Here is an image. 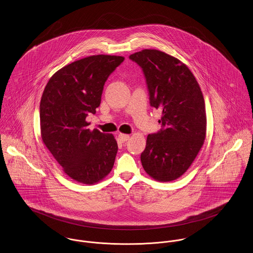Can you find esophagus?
Listing matches in <instances>:
<instances>
[{"label": "esophagus", "mask_w": 253, "mask_h": 253, "mask_svg": "<svg viewBox=\"0 0 253 253\" xmlns=\"http://www.w3.org/2000/svg\"><path fill=\"white\" fill-rule=\"evenodd\" d=\"M118 138H119V140L121 141V142H126V141H127L128 140V138H129V135L128 134H125V133H120L119 135H118Z\"/></svg>", "instance_id": "1"}]
</instances>
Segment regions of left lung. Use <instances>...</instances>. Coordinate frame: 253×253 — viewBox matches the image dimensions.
<instances>
[{
	"mask_svg": "<svg viewBox=\"0 0 253 253\" xmlns=\"http://www.w3.org/2000/svg\"><path fill=\"white\" fill-rule=\"evenodd\" d=\"M143 70L150 104L162 110L163 128L147 136L141 163L155 180L179 178L190 168L207 136L206 105L201 87L179 59L158 49L129 56Z\"/></svg>",
	"mask_w": 253,
	"mask_h": 253,
	"instance_id": "8db88e82",
	"label": "left lung"
}]
</instances>
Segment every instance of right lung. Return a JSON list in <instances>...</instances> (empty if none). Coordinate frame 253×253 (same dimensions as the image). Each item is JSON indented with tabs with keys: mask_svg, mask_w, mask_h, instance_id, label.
Returning <instances> with one entry per match:
<instances>
[{
	"mask_svg": "<svg viewBox=\"0 0 253 253\" xmlns=\"http://www.w3.org/2000/svg\"><path fill=\"white\" fill-rule=\"evenodd\" d=\"M125 57L90 55L62 67L47 82L40 103L41 136L73 180L92 185L113 169V134L87 128L86 116L100 105L104 84Z\"/></svg>",
	"mask_w": 253,
	"mask_h": 253,
	"instance_id": "right-lung-1",
	"label": "right lung"
}]
</instances>
